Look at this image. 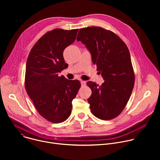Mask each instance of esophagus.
<instances>
[{"label": "esophagus", "mask_w": 160, "mask_h": 160, "mask_svg": "<svg viewBox=\"0 0 160 160\" xmlns=\"http://www.w3.org/2000/svg\"><path fill=\"white\" fill-rule=\"evenodd\" d=\"M80 82H81V84H82V86H84V85H86V82H85V81L81 80V81H80Z\"/></svg>", "instance_id": "34e87169"}]
</instances>
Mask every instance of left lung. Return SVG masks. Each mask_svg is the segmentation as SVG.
Returning a JSON list of instances; mask_svg holds the SVG:
<instances>
[{
	"label": "left lung",
	"instance_id": "8db88e82",
	"mask_svg": "<svg viewBox=\"0 0 160 160\" xmlns=\"http://www.w3.org/2000/svg\"><path fill=\"white\" fill-rule=\"evenodd\" d=\"M77 40L85 45L104 80L101 86L87 82L92 90L88 99L91 112L101 120L115 118L127 105L134 86L128 49L115 33L101 27L81 28Z\"/></svg>",
	"mask_w": 160,
	"mask_h": 160
}]
</instances>
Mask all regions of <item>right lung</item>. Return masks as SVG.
<instances>
[{"label":"right lung","instance_id":"obj_1","mask_svg":"<svg viewBox=\"0 0 160 160\" xmlns=\"http://www.w3.org/2000/svg\"><path fill=\"white\" fill-rule=\"evenodd\" d=\"M78 29H54L43 35L33 45L28 57L25 88L40 115L58 123L71 115L72 101L81 86L60 73L66 68L63 58L66 48L76 39Z\"/></svg>","mask_w":160,"mask_h":160}]
</instances>
